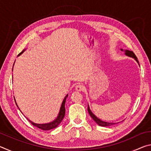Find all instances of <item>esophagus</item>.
<instances>
[{
    "label": "esophagus",
    "mask_w": 151,
    "mask_h": 151,
    "mask_svg": "<svg viewBox=\"0 0 151 151\" xmlns=\"http://www.w3.org/2000/svg\"><path fill=\"white\" fill-rule=\"evenodd\" d=\"M84 88H85V86L82 85V84H78V85L75 86V90L76 91H82L84 90Z\"/></svg>",
    "instance_id": "34e87169"
}]
</instances>
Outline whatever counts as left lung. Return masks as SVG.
Listing matches in <instances>:
<instances>
[{
    "label": "left lung",
    "mask_w": 151,
    "mask_h": 151,
    "mask_svg": "<svg viewBox=\"0 0 151 151\" xmlns=\"http://www.w3.org/2000/svg\"><path fill=\"white\" fill-rule=\"evenodd\" d=\"M122 51H124V54L126 56H128V57H131L132 58H134V59L137 61V63L139 64V60H138L137 58L136 57V55H135L134 54V52H132V51H131V50H123V49H121ZM88 112L89 114H90V116L92 117V119H93L94 122H96V123L99 125V126H101V127H109V126H111V125H113V124H116V122H105V121H102V120H101L100 119H99L98 117L96 116L93 113V112H92L91 111L90 109V107H89L88 104ZM118 123V122H117Z\"/></svg>",
    "instance_id": "1"
}]
</instances>
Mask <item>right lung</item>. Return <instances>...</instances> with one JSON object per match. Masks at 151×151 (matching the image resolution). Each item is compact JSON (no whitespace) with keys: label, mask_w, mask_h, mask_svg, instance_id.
I'll return each mask as SVG.
<instances>
[{"label":"right lung","mask_w":151,"mask_h":151,"mask_svg":"<svg viewBox=\"0 0 151 151\" xmlns=\"http://www.w3.org/2000/svg\"><path fill=\"white\" fill-rule=\"evenodd\" d=\"M25 50H26V49H24L23 50H22V52H20L19 55H18V57L20 56V55H22ZM13 66H14V65H13ZM12 70H13V68H12ZM67 96H68V94H66V96L65 97V99H63V103H62V104H61V106H60V111H59V112H58V116H57V118H56L54 120V121H51L50 122H47V123L38 124V123H35V122L31 121L29 119H27L29 120L30 122H31V124L32 125H34V126L38 127L39 129L43 130V131H49V130H50V129H55V128L57 127L58 125L60 124V122H62L63 119H64V117H65V102H66V98H67ZM15 103H16V104L17 105L16 101H15ZM17 106H18V105H17ZM18 107H19V106H18ZM19 110H20V109H19Z\"/></svg>","instance_id":"1"}]
</instances>
